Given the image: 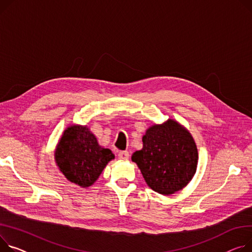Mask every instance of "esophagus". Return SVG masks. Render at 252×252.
<instances>
[{"label": "esophagus", "instance_id": "obj_1", "mask_svg": "<svg viewBox=\"0 0 252 252\" xmlns=\"http://www.w3.org/2000/svg\"><path fill=\"white\" fill-rule=\"evenodd\" d=\"M117 156H119V159L121 160H127L129 158V154L127 151H121Z\"/></svg>", "mask_w": 252, "mask_h": 252}]
</instances>
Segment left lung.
<instances>
[{
    "mask_svg": "<svg viewBox=\"0 0 252 252\" xmlns=\"http://www.w3.org/2000/svg\"><path fill=\"white\" fill-rule=\"evenodd\" d=\"M197 159L190 133L172 120L151 126L143 136V149L131 156L148 186L162 194L186 187L195 173Z\"/></svg>",
    "mask_w": 252,
    "mask_h": 252,
    "instance_id": "left-lung-1",
    "label": "left lung"
}]
</instances>
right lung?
Here are the masks:
<instances>
[{"label":"right lung","instance_id":"1","mask_svg":"<svg viewBox=\"0 0 252 252\" xmlns=\"http://www.w3.org/2000/svg\"><path fill=\"white\" fill-rule=\"evenodd\" d=\"M114 158L109 149L101 148L86 126L66 128L56 151V161L70 181L88 188L97 180L107 163Z\"/></svg>","mask_w":252,"mask_h":252}]
</instances>
